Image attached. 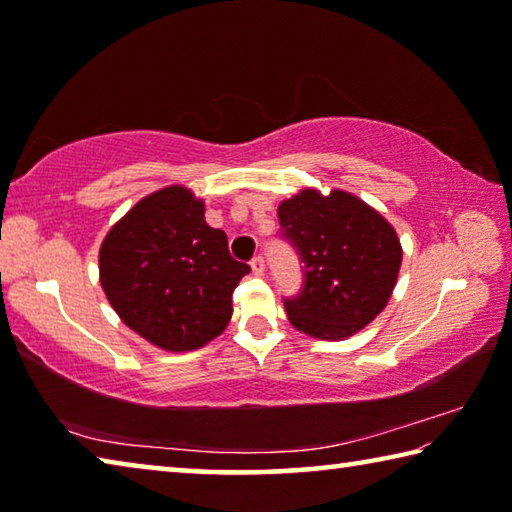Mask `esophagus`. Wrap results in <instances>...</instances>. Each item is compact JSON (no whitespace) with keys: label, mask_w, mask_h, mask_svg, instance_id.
I'll return each mask as SVG.
<instances>
[{"label":"esophagus","mask_w":512,"mask_h":512,"mask_svg":"<svg viewBox=\"0 0 512 512\" xmlns=\"http://www.w3.org/2000/svg\"><path fill=\"white\" fill-rule=\"evenodd\" d=\"M250 268H253L255 275H264V257H253V262H250Z\"/></svg>","instance_id":"34e87169"}]
</instances>
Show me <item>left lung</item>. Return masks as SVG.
<instances>
[{"mask_svg":"<svg viewBox=\"0 0 512 512\" xmlns=\"http://www.w3.org/2000/svg\"><path fill=\"white\" fill-rule=\"evenodd\" d=\"M282 237L298 250L305 282L284 300L291 325L316 339H345L391 300L402 264L397 232L377 210L341 189H316L277 207Z\"/></svg>","mask_w":512,"mask_h":512,"instance_id":"obj_1","label":"left lung"}]
</instances>
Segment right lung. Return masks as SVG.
Here are the masks:
<instances>
[{"label": "right lung", "instance_id": "add662e5", "mask_svg": "<svg viewBox=\"0 0 512 512\" xmlns=\"http://www.w3.org/2000/svg\"><path fill=\"white\" fill-rule=\"evenodd\" d=\"M250 266L228 250L205 205L171 185L126 212L99 250L101 287L124 323L169 352L203 348L232 316V291Z\"/></svg>", "mask_w": 512, "mask_h": 512}]
</instances>
